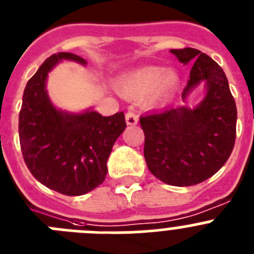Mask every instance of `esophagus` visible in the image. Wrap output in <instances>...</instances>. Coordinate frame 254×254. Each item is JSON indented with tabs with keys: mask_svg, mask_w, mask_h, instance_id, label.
<instances>
[{
	"mask_svg": "<svg viewBox=\"0 0 254 254\" xmlns=\"http://www.w3.org/2000/svg\"><path fill=\"white\" fill-rule=\"evenodd\" d=\"M138 122V117L137 114H134L133 112H127L126 113V123L128 126H134L137 125Z\"/></svg>",
	"mask_w": 254,
	"mask_h": 254,
	"instance_id": "obj_1",
	"label": "esophagus"
}]
</instances>
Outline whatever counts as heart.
Returning <instances> with one entry per match:
<instances>
[{
  "label": "heart",
  "mask_w": 254,
  "mask_h": 254,
  "mask_svg": "<svg viewBox=\"0 0 254 254\" xmlns=\"http://www.w3.org/2000/svg\"><path fill=\"white\" fill-rule=\"evenodd\" d=\"M179 75L176 71H165L163 67L146 66L134 69L117 82V91L127 99H140L146 96L147 104L164 103L178 87Z\"/></svg>",
  "instance_id": "b5f03b06"
}]
</instances>
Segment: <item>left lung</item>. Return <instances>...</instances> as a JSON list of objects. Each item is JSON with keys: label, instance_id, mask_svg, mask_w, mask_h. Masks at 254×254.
<instances>
[{"label": "left lung", "instance_id": "obj_1", "mask_svg": "<svg viewBox=\"0 0 254 254\" xmlns=\"http://www.w3.org/2000/svg\"><path fill=\"white\" fill-rule=\"evenodd\" d=\"M170 52L183 64H192L183 100L202 82L206 94L193 108L170 107L141 117L143 155L156 178L188 187L214 176L229 159L235 142L237 107L228 78L212 58L194 48Z\"/></svg>", "mask_w": 254, "mask_h": 254}]
</instances>
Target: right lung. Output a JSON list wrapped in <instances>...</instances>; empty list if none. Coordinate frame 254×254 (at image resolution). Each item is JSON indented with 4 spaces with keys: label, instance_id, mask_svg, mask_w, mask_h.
Here are the masks:
<instances>
[{
    "label": "right lung",
    "instance_id": "right-lung-1",
    "mask_svg": "<svg viewBox=\"0 0 254 254\" xmlns=\"http://www.w3.org/2000/svg\"><path fill=\"white\" fill-rule=\"evenodd\" d=\"M62 61L85 64L73 53L60 52L44 61L22 95L19 136L22 156L38 182L58 193L81 196L104 182L114 142L126 128L123 112L103 117L55 107L47 91L48 73Z\"/></svg>",
    "mask_w": 254,
    "mask_h": 254
}]
</instances>
